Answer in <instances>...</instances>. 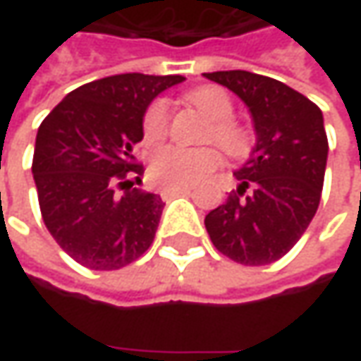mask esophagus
Returning a JSON list of instances; mask_svg holds the SVG:
<instances>
[{"instance_id": "obj_1", "label": "esophagus", "mask_w": 361, "mask_h": 361, "mask_svg": "<svg viewBox=\"0 0 361 361\" xmlns=\"http://www.w3.org/2000/svg\"><path fill=\"white\" fill-rule=\"evenodd\" d=\"M178 195H190V188L178 187V188H162V190H160V197H162L164 201H169V199H173V197H178Z\"/></svg>"}]
</instances>
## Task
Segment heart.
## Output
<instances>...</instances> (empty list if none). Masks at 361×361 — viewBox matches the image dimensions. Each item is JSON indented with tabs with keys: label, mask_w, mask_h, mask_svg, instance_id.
I'll return each mask as SVG.
<instances>
[{
	"label": "heart",
	"mask_w": 361,
	"mask_h": 361,
	"mask_svg": "<svg viewBox=\"0 0 361 361\" xmlns=\"http://www.w3.org/2000/svg\"><path fill=\"white\" fill-rule=\"evenodd\" d=\"M211 122V128L204 134V142H215L227 159H241L251 148V134L241 122L233 118L235 104L227 90L219 86H202L187 96ZM171 122V106L164 98L152 100L142 116V138L146 145L160 142ZM221 152L213 146L204 148H180L164 146L157 150L148 164L150 178L166 188L192 187L219 169Z\"/></svg>",
	"instance_id": "heart-1"
}]
</instances>
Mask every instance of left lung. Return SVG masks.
Returning <instances> with one entry per match:
<instances>
[{"instance_id":"left-lung-1","label":"left lung","mask_w":361,"mask_h":361,"mask_svg":"<svg viewBox=\"0 0 361 361\" xmlns=\"http://www.w3.org/2000/svg\"><path fill=\"white\" fill-rule=\"evenodd\" d=\"M249 106L257 145L225 204L204 216L219 253L259 267L287 255L319 207L327 134L319 106L273 78L229 70L204 74Z\"/></svg>"}]
</instances>
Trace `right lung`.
Wrapping results in <instances>:
<instances>
[{
  "mask_svg": "<svg viewBox=\"0 0 361 361\" xmlns=\"http://www.w3.org/2000/svg\"><path fill=\"white\" fill-rule=\"evenodd\" d=\"M185 78L118 74L70 92L37 128L34 173L49 235L94 271L130 265L154 241L164 202L134 188L146 106Z\"/></svg>",
  "mask_w": 361,
  "mask_h": 361,
  "instance_id": "add662e5",
  "label": "right lung"
}]
</instances>
